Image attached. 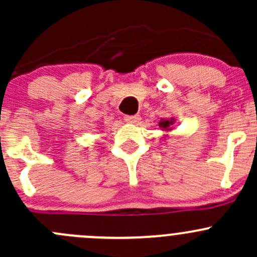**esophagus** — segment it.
I'll use <instances>...</instances> for the list:
<instances>
[{
    "instance_id": "obj_1",
    "label": "esophagus",
    "mask_w": 257,
    "mask_h": 257,
    "mask_svg": "<svg viewBox=\"0 0 257 257\" xmlns=\"http://www.w3.org/2000/svg\"><path fill=\"white\" fill-rule=\"evenodd\" d=\"M124 120L128 121V123L136 124L141 120V115H138V114H136V115H125L124 116Z\"/></svg>"
}]
</instances>
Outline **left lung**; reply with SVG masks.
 I'll return each mask as SVG.
<instances>
[{
  "instance_id": "obj_1",
  "label": "left lung",
  "mask_w": 257,
  "mask_h": 257,
  "mask_svg": "<svg viewBox=\"0 0 257 257\" xmlns=\"http://www.w3.org/2000/svg\"><path fill=\"white\" fill-rule=\"evenodd\" d=\"M173 123H174V121H173L172 119H169V120H164V119H163L159 123V125L162 126L163 129H165V131H170V126L173 125Z\"/></svg>"
}]
</instances>
